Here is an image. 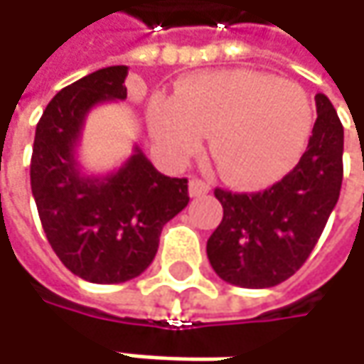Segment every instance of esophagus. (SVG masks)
I'll list each match as a JSON object with an SVG mask.
<instances>
[{
    "label": "esophagus",
    "mask_w": 364,
    "mask_h": 364,
    "mask_svg": "<svg viewBox=\"0 0 364 364\" xmlns=\"http://www.w3.org/2000/svg\"><path fill=\"white\" fill-rule=\"evenodd\" d=\"M208 190H210L208 182H204V180H200V178H192V180L188 182V192L192 198L203 196V194H206Z\"/></svg>",
    "instance_id": "1"
}]
</instances>
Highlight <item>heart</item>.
<instances>
[{
  "instance_id": "obj_1",
  "label": "heart",
  "mask_w": 364,
  "mask_h": 364,
  "mask_svg": "<svg viewBox=\"0 0 364 364\" xmlns=\"http://www.w3.org/2000/svg\"><path fill=\"white\" fill-rule=\"evenodd\" d=\"M147 123L154 141L174 161L196 154L210 132L208 147L220 174L237 186L259 188L300 160L314 111L298 82L231 68L184 78L174 97H154Z\"/></svg>"
}]
</instances>
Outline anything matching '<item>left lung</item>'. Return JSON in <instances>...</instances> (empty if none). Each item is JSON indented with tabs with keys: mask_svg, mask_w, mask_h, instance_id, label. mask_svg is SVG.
<instances>
[{
	"mask_svg": "<svg viewBox=\"0 0 364 364\" xmlns=\"http://www.w3.org/2000/svg\"><path fill=\"white\" fill-rule=\"evenodd\" d=\"M318 119L296 168L263 192L215 190L223 220L206 243L220 279L249 289L273 287L310 257L343 184V123L326 95H316Z\"/></svg>",
	"mask_w": 364,
	"mask_h": 364,
	"instance_id": "1",
	"label": "left lung"
}]
</instances>
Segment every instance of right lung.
<instances>
[{
    "instance_id": "add662e5",
    "label": "right lung",
    "mask_w": 364,
    "mask_h": 364,
    "mask_svg": "<svg viewBox=\"0 0 364 364\" xmlns=\"http://www.w3.org/2000/svg\"><path fill=\"white\" fill-rule=\"evenodd\" d=\"M127 66H107L64 87L36 125L30 184L54 253L91 284H123L149 267L164 225L188 204V180L164 176L133 147L125 164L87 174L78 144L92 107L125 101Z\"/></svg>"
}]
</instances>
